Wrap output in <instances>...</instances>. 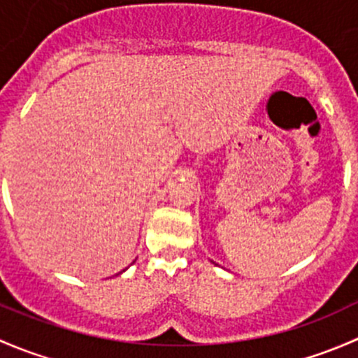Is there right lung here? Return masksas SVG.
Instances as JSON below:
<instances>
[{
	"label": "right lung",
	"instance_id": "obj_1",
	"mask_svg": "<svg viewBox=\"0 0 358 358\" xmlns=\"http://www.w3.org/2000/svg\"><path fill=\"white\" fill-rule=\"evenodd\" d=\"M122 272H124V270H122Z\"/></svg>",
	"mask_w": 358,
	"mask_h": 358
}]
</instances>
